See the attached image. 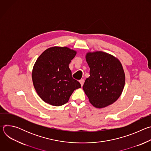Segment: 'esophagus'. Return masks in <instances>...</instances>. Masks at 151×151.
<instances>
[{"label": "esophagus", "instance_id": "34e87169", "mask_svg": "<svg viewBox=\"0 0 151 151\" xmlns=\"http://www.w3.org/2000/svg\"><path fill=\"white\" fill-rule=\"evenodd\" d=\"M79 82H80V83H81V86L82 87L83 85V83H84V80H83V79H81V80L79 81Z\"/></svg>", "mask_w": 151, "mask_h": 151}]
</instances>
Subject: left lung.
<instances>
[{
  "label": "left lung",
  "mask_w": 151,
  "mask_h": 151,
  "mask_svg": "<svg viewBox=\"0 0 151 151\" xmlns=\"http://www.w3.org/2000/svg\"><path fill=\"white\" fill-rule=\"evenodd\" d=\"M85 59L90 68L83 90L90 103L96 108L113 104L121 95L125 76L120 61L103 51L88 52Z\"/></svg>",
  "instance_id": "obj_1"
}]
</instances>
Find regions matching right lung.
Here are the masks:
<instances>
[{"label":"right lung","mask_w":151,"mask_h":151,"mask_svg":"<svg viewBox=\"0 0 151 151\" xmlns=\"http://www.w3.org/2000/svg\"><path fill=\"white\" fill-rule=\"evenodd\" d=\"M76 51L66 47H52L36 60L32 73L35 89L45 103L55 106L66 103L74 91L81 87L72 77L69 64Z\"/></svg>","instance_id":"obj_1"}]
</instances>
